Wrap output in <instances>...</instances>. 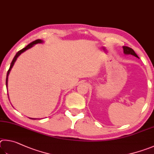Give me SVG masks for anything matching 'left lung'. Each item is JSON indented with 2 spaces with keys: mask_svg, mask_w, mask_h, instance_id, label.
Listing matches in <instances>:
<instances>
[{
  "mask_svg": "<svg viewBox=\"0 0 154 154\" xmlns=\"http://www.w3.org/2000/svg\"><path fill=\"white\" fill-rule=\"evenodd\" d=\"M123 49H124V53H125V54H127V55L130 54V55H134V56H135L136 57L139 58V57L137 56V55L135 53V52H134L133 48H131L128 47H126V46H124Z\"/></svg>",
  "mask_w": 154,
  "mask_h": 154,
  "instance_id": "1",
  "label": "left lung"
}]
</instances>
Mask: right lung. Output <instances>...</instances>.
I'll return each mask as SVG.
<instances>
[{
    "mask_svg": "<svg viewBox=\"0 0 154 154\" xmlns=\"http://www.w3.org/2000/svg\"><path fill=\"white\" fill-rule=\"evenodd\" d=\"M41 42H42V40H40V39H38V40H34V41L32 42L31 43H29V44L28 45H27L25 48H22V49H21V50L19 51L18 52H17V53H16V55H15V56L14 57V58H13V61H12V62H11V66H10L9 69V70H8V72H7V79H6V86H7V80H8V75H9V72L11 71V68H12L13 66V65H14V63H15V62L16 59H17V58L18 57H19V55H20V54L22 53L23 52H24V51H26L27 49H28V48H31V47H32V46H33L34 45H36V44H37V43H41ZM31 119H32V118H31Z\"/></svg>",
    "mask_w": 154,
    "mask_h": 154,
    "instance_id": "1",
    "label": "right lung"
}]
</instances>
